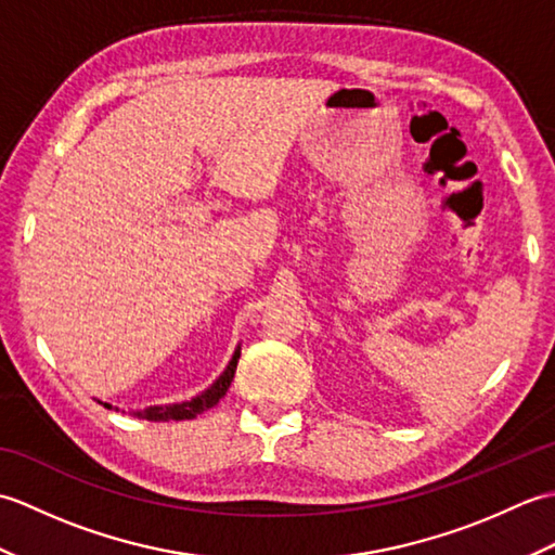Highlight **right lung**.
Masks as SVG:
<instances>
[{"mask_svg": "<svg viewBox=\"0 0 555 555\" xmlns=\"http://www.w3.org/2000/svg\"><path fill=\"white\" fill-rule=\"evenodd\" d=\"M238 358H241V348L233 352V358H231V362H229V367L223 370V374L219 376V379L211 384L205 393H199V396H195V398H191V400H185V403H176V405H155V408H145V410H140V412H135L138 417H143V420H150V422H169V420H193V417H197V415H203L205 410H209L211 405H217L219 400L227 396V391H229V386H231V382H233V374H235V364H238ZM107 405V403H104ZM107 408H112V405H107Z\"/></svg>", "mask_w": 555, "mask_h": 555, "instance_id": "1", "label": "right lung"}]
</instances>
